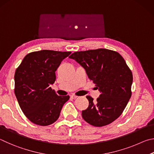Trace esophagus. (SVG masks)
Wrapping results in <instances>:
<instances>
[{
  "mask_svg": "<svg viewBox=\"0 0 154 154\" xmlns=\"http://www.w3.org/2000/svg\"><path fill=\"white\" fill-rule=\"evenodd\" d=\"M70 97H71L72 99H76L78 97V96L75 95H70Z\"/></svg>",
  "mask_w": 154,
  "mask_h": 154,
  "instance_id": "34e87169",
  "label": "esophagus"
}]
</instances>
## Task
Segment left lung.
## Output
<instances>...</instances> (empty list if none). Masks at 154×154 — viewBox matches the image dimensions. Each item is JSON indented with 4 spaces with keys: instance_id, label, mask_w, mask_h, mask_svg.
Wrapping results in <instances>:
<instances>
[{
    "instance_id": "1",
    "label": "left lung",
    "mask_w": 154,
    "mask_h": 154,
    "mask_svg": "<svg viewBox=\"0 0 154 154\" xmlns=\"http://www.w3.org/2000/svg\"><path fill=\"white\" fill-rule=\"evenodd\" d=\"M69 57L85 68L101 93L96 102L87 96L89 105L82 112L83 119L97 127L114 122L131 97L133 74L125 59L118 53L106 48L78 51Z\"/></svg>"
}]
</instances>
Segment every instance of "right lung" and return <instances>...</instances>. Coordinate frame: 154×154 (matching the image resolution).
<instances>
[{"label": "right lung", "mask_w": 154, "mask_h": 154, "mask_svg": "<svg viewBox=\"0 0 154 154\" xmlns=\"http://www.w3.org/2000/svg\"><path fill=\"white\" fill-rule=\"evenodd\" d=\"M71 52L42 50L28 54L15 73V95L26 116L32 122L48 126L59 117L69 95L59 96L51 85L55 72Z\"/></svg>", "instance_id": "1"}]
</instances>
